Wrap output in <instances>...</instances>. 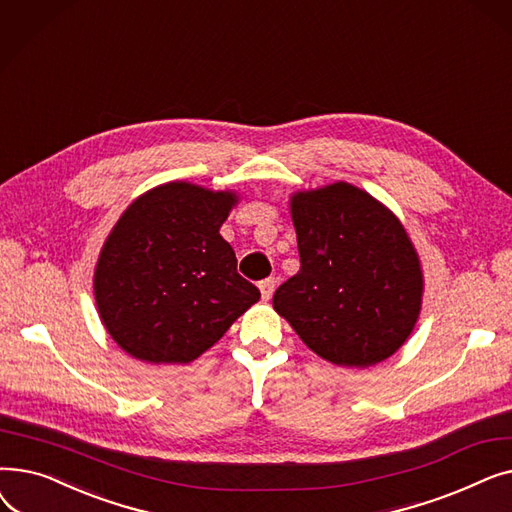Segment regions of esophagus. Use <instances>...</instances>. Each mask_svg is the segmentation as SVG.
I'll list each match as a JSON object with an SVG mask.
<instances>
[{"label": "esophagus", "mask_w": 512, "mask_h": 512, "mask_svg": "<svg viewBox=\"0 0 512 512\" xmlns=\"http://www.w3.org/2000/svg\"><path fill=\"white\" fill-rule=\"evenodd\" d=\"M274 288H276V280L274 278H267V280H261L259 282V290H261V299L263 301H270L272 294H274Z\"/></svg>", "instance_id": "34e87169"}]
</instances>
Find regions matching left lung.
Wrapping results in <instances>:
<instances>
[{
  "mask_svg": "<svg viewBox=\"0 0 512 512\" xmlns=\"http://www.w3.org/2000/svg\"><path fill=\"white\" fill-rule=\"evenodd\" d=\"M301 270L274 309L311 351L365 369L392 357L417 326L421 259L405 226L363 188L332 182L288 199Z\"/></svg>",
  "mask_w": 512,
  "mask_h": 512,
  "instance_id": "left-lung-1",
  "label": "left lung"
}]
</instances>
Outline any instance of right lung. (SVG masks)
<instances>
[{
  "label": "right lung",
  "mask_w": 512,
  "mask_h": 512,
  "mask_svg": "<svg viewBox=\"0 0 512 512\" xmlns=\"http://www.w3.org/2000/svg\"><path fill=\"white\" fill-rule=\"evenodd\" d=\"M236 205V191L174 180L124 209L93 274L101 324L124 353L151 365L193 363L261 299L220 234Z\"/></svg>",
  "instance_id": "right-lung-1"
}]
</instances>
